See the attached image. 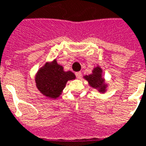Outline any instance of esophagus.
Returning a JSON list of instances; mask_svg holds the SVG:
<instances>
[{
	"mask_svg": "<svg viewBox=\"0 0 146 146\" xmlns=\"http://www.w3.org/2000/svg\"><path fill=\"white\" fill-rule=\"evenodd\" d=\"M75 75H76V77H77V78H80L81 76H82V73H81L80 72H78L75 73Z\"/></svg>",
	"mask_w": 146,
	"mask_h": 146,
	"instance_id": "1",
	"label": "esophagus"
}]
</instances>
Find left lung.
<instances>
[{
	"label": "left lung",
	"instance_id": "1",
	"mask_svg": "<svg viewBox=\"0 0 146 146\" xmlns=\"http://www.w3.org/2000/svg\"><path fill=\"white\" fill-rule=\"evenodd\" d=\"M92 74L85 75L84 78L89 82V86L96 89L100 92L104 93L107 89V84L103 78V70L100 66L95 67L92 70Z\"/></svg>",
	"mask_w": 146,
	"mask_h": 146
}]
</instances>
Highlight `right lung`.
<instances>
[{
  "label": "right lung",
  "mask_w": 146,
  "mask_h": 146,
  "mask_svg": "<svg viewBox=\"0 0 146 146\" xmlns=\"http://www.w3.org/2000/svg\"><path fill=\"white\" fill-rule=\"evenodd\" d=\"M74 78V73L71 71H64L63 66L57 64L56 59L46 63L38 70L35 76L36 88L49 99L59 97L68 81Z\"/></svg>",
  "instance_id": "obj_1"
}]
</instances>
